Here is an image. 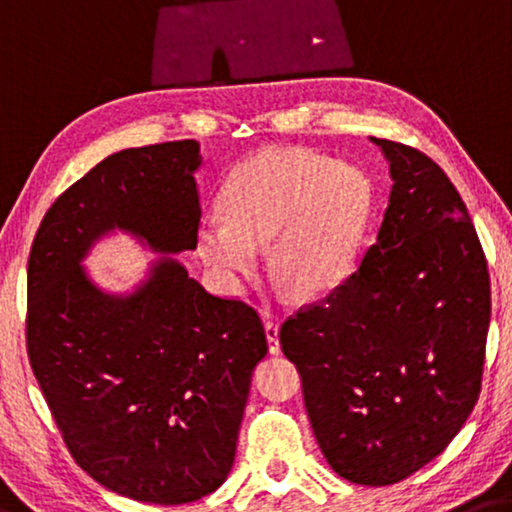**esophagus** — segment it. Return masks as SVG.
<instances>
[{
  "instance_id": "esophagus-1",
  "label": "esophagus",
  "mask_w": 512,
  "mask_h": 512,
  "mask_svg": "<svg viewBox=\"0 0 512 512\" xmlns=\"http://www.w3.org/2000/svg\"><path fill=\"white\" fill-rule=\"evenodd\" d=\"M264 330H266V339H269V351L273 355L280 353V342H278V321L266 319L264 321Z\"/></svg>"
}]
</instances>
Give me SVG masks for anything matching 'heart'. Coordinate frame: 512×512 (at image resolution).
I'll list each match as a JSON object with an SVG mask.
<instances>
[{
    "label": "heart",
    "instance_id": "heart-1",
    "mask_svg": "<svg viewBox=\"0 0 512 512\" xmlns=\"http://www.w3.org/2000/svg\"><path fill=\"white\" fill-rule=\"evenodd\" d=\"M358 168L305 148H266L243 161L221 196L223 218L198 225V255L239 289L271 241V266L298 294L319 296L344 278L369 214Z\"/></svg>",
    "mask_w": 512,
    "mask_h": 512
}]
</instances>
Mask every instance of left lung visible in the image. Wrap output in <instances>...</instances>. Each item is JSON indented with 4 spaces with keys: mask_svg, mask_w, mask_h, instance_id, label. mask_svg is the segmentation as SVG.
I'll list each match as a JSON object with an SVG mask.
<instances>
[{
    "mask_svg": "<svg viewBox=\"0 0 512 512\" xmlns=\"http://www.w3.org/2000/svg\"><path fill=\"white\" fill-rule=\"evenodd\" d=\"M392 191L342 285L282 323L312 431L335 472L392 485L446 449L481 394L490 275L456 186L410 145L371 139Z\"/></svg>",
    "mask_w": 512,
    "mask_h": 512,
    "instance_id": "8db88e82",
    "label": "left lung"
}]
</instances>
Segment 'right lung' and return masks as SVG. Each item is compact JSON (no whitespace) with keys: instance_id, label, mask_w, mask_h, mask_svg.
I'll return each mask as SVG.
<instances>
[{"instance_id":"1","label":"right lung","mask_w":512,"mask_h":512,"mask_svg":"<svg viewBox=\"0 0 512 512\" xmlns=\"http://www.w3.org/2000/svg\"><path fill=\"white\" fill-rule=\"evenodd\" d=\"M200 164L191 139L111 154L54 200L29 253L27 353L63 442L97 483L143 504H189L225 481L269 351L253 307L168 257L198 246ZM111 229L165 253L127 297L80 266Z\"/></svg>"}]
</instances>
